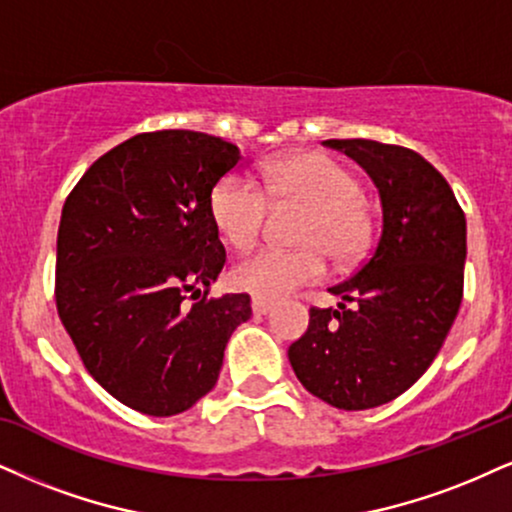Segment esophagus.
Listing matches in <instances>:
<instances>
[{
    "mask_svg": "<svg viewBox=\"0 0 512 512\" xmlns=\"http://www.w3.org/2000/svg\"><path fill=\"white\" fill-rule=\"evenodd\" d=\"M273 301H268V299H254L251 301V308H254V313L256 315H266V313H270L273 311Z\"/></svg>",
    "mask_w": 512,
    "mask_h": 512,
    "instance_id": "1",
    "label": "esophagus"
}]
</instances>
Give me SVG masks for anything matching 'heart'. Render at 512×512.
<instances>
[{
  "label": "heart",
  "mask_w": 512,
  "mask_h": 512,
  "mask_svg": "<svg viewBox=\"0 0 512 512\" xmlns=\"http://www.w3.org/2000/svg\"><path fill=\"white\" fill-rule=\"evenodd\" d=\"M263 192L244 175L230 173L216 182L208 213L218 235L232 249H246L261 235L268 201L275 206L308 208L296 232L301 249H258L239 258L230 270V285L256 299H280L294 289L320 280L327 256L339 266L358 261L370 244V216L361 180L332 156L306 151L268 163L261 170Z\"/></svg>",
  "instance_id": "heart-1"
}]
</instances>
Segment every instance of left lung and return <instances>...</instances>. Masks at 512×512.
Masks as SVG:
<instances>
[{
    "mask_svg": "<svg viewBox=\"0 0 512 512\" xmlns=\"http://www.w3.org/2000/svg\"><path fill=\"white\" fill-rule=\"evenodd\" d=\"M368 170L380 189L382 235L368 261L311 308L289 363L313 396L342 410L394 401L420 380L456 320L468 254L465 213L444 175L413 149L325 140Z\"/></svg>",
    "mask_w": 512,
    "mask_h": 512,
    "instance_id": "left-lung-1",
    "label": "left lung"
}]
</instances>
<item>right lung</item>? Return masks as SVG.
<instances>
[{
	"label": "right lung",
	"mask_w": 512,
	"mask_h": 512,
	"mask_svg": "<svg viewBox=\"0 0 512 512\" xmlns=\"http://www.w3.org/2000/svg\"><path fill=\"white\" fill-rule=\"evenodd\" d=\"M239 149L156 130L106 151L71 189L56 237V311L87 372L132 410L168 418L216 387L249 294L208 299L225 246L211 189Z\"/></svg>",
	"instance_id": "obj_1"
}]
</instances>
